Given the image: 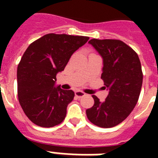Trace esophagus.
Segmentation results:
<instances>
[{"instance_id":"obj_1","label":"esophagus","mask_w":158,"mask_h":158,"mask_svg":"<svg viewBox=\"0 0 158 158\" xmlns=\"http://www.w3.org/2000/svg\"><path fill=\"white\" fill-rule=\"evenodd\" d=\"M89 47H87V46H86V49H88V50H89Z\"/></svg>"}]
</instances>
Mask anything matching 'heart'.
Masks as SVG:
<instances>
[{
	"label": "heart",
	"instance_id": "1",
	"mask_svg": "<svg viewBox=\"0 0 158 158\" xmlns=\"http://www.w3.org/2000/svg\"><path fill=\"white\" fill-rule=\"evenodd\" d=\"M91 64H93V62H91Z\"/></svg>",
	"mask_w": 158,
	"mask_h": 158
}]
</instances>
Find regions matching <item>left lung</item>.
I'll return each mask as SVG.
<instances>
[{"mask_svg": "<svg viewBox=\"0 0 158 158\" xmlns=\"http://www.w3.org/2000/svg\"><path fill=\"white\" fill-rule=\"evenodd\" d=\"M84 44L78 36L49 33L31 43L23 53L17 69L18 98L35 125L50 128L64 120L74 93L67 84H56V74Z\"/></svg>", "mask_w": 158, "mask_h": 158, "instance_id": "8db88e82", "label": "left lung"}]
</instances>
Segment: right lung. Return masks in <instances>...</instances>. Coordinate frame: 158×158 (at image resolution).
I'll return each mask as SVG.
<instances>
[{"instance_id":"right-lung-1","label":"right lung","mask_w":158,"mask_h":158,"mask_svg":"<svg viewBox=\"0 0 158 158\" xmlns=\"http://www.w3.org/2000/svg\"><path fill=\"white\" fill-rule=\"evenodd\" d=\"M89 43L103 59L101 79L105 94L102 98L94 96V105L86 110L87 117L99 127H114L137 104L143 84L141 63L138 55L121 41L92 39Z\"/></svg>"}]
</instances>
